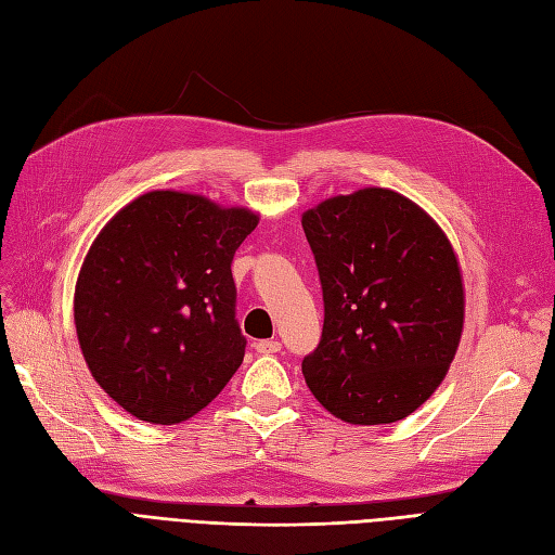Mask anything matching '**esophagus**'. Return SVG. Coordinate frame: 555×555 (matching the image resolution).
I'll return each mask as SVG.
<instances>
[{
	"mask_svg": "<svg viewBox=\"0 0 555 555\" xmlns=\"http://www.w3.org/2000/svg\"><path fill=\"white\" fill-rule=\"evenodd\" d=\"M280 348H282V343L278 338L254 343V350H257L259 354H275V352H280Z\"/></svg>",
	"mask_w": 555,
	"mask_h": 555,
	"instance_id": "34e87169",
	"label": "esophagus"
}]
</instances>
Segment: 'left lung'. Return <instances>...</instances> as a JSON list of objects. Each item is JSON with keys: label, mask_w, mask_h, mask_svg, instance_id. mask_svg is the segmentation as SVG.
Segmentation results:
<instances>
[{"label": "left lung", "mask_w": 555, "mask_h": 555, "mask_svg": "<svg viewBox=\"0 0 555 555\" xmlns=\"http://www.w3.org/2000/svg\"><path fill=\"white\" fill-rule=\"evenodd\" d=\"M301 223L324 296L306 385L343 423L403 421L437 392L462 338L451 241L421 205L380 186L326 198Z\"/></svg>", "instance_id": "left-lung-1"}]
</instances>
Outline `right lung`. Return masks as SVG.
Instances as JSON below:
<instances>
[{
    "label": "right lung",
    "instance_id": "right-lung-1",
    "mask_svg": "<svg viewBox=\"0 0 555 555\" xmlns=\"http://www.w3.org/2000/svg\"><path fill=\"white\" fill-rule=\"evenodd\" d=\"M257 223L249 207L156 189L88 247L74 287L79 348L95 383L138 421H189L243 364L231 261Z\"/></svg>",
    "mask_w": 555,
    "mask_h": 555
}]
</instances>
